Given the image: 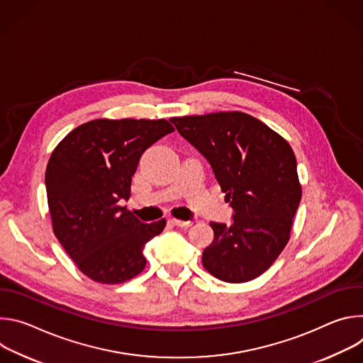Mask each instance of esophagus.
Returning a JSON list of instances; mask_svg holds the SVG:
<instances>
[{
	"label": "esophagus",
	"instance_id": "1",
	"mask_svg": "<svg viewBox=\"0 0 363 363\" xmlns=\"http://www.w3.org/2000/svg\"><path fill=\"white\" fill-rule=\"evenodd\" d=\"M169 221H171L174 225L181 227V228H186V227H191V225H192V221H181V220H175V218H171Z\"/></svg>",
	"mask_w": 363,
	"mask_h": 363
}]
</instances>
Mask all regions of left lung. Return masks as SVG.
<instances>
[{"label":"left lung","mask_w":363,"mask_h":363,"mask_svg":"<svg viewBox=\"0 0 363 363\" xmlns=\"http://www.w3.org/2000/svg\"><path fill=\"white\" fill-rule=\"evenodd\" d=\"M171 122L210 164L234 211L230 225L210 224L214 240L202 252L203 267L227 283L263 274L286 247L301 199L293 149L242 112Z\"/></svg>","instance_id":"left-lung-1"}]
</instances>
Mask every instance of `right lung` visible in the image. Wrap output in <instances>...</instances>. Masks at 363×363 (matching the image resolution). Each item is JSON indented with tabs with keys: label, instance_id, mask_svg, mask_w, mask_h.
Returning a JSON list of instances; mask_svg holds the SVG:
<instances>
[{
	"label": "right lung",
	"instance_id": "1",
	"mask_svg": "<svg viewBox=\"0 0 363 363\" xmlns=\"http://www.w3.org/2000/svg\"><path fill=\"white\" fill-rule=\"evenodd\" d=\"M174 126L165 121L96 119L72 130L51 153L45 169L53 230L83 274L118 284L146 266L145 244L167 225L142 223L119 201L143 152Z\"/></svg>",
	"mask_w": 363,
	"mask_h": 363
}]
</instances>
